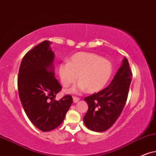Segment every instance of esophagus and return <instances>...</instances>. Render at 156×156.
<instances>
[{
    "label": "esophagus",
    "mask_w": 156,
    "mask_h": 156,
    "mask_svg": "<svg viewBox=\"0 0 156 156\" xmlns=\"http://www.w3.org/2000/svg\"><path fill=\"white\" fill-rule=\"evenodd\" d=\"M73 102H75V103H77V102H78L80 100V98L77 97V96H73Z\"/></svg>",
    "instance_id": "obj_1"
}]
</instances>
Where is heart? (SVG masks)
Instances as JSON below:
<instances>
[{"instance_id":"obj_1","label":"heart","mask_w":156,"mask_h":156,"mask_svg":"<svg viewBox=\"0 0 156 156\" xmlns=\"http://www.w3.org/2000/svg\"><path fill=\"white\" fill-rule=\"evenodd\" d=\"M61 83L68 87L78 80L80 83L72 91L87 88L90 93L101 90L109 81L113 73L111 61L90 52H80L73 55L70 61L64 60L59 66Z\"/></svg>"}]
</instances>
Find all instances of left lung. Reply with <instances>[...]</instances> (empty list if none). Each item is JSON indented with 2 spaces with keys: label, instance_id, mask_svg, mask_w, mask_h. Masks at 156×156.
Instances as JSON below:
<instances>
[{
  "label": "left lung",
  "instance_id": "left-lung-1",
  "mask_svg": "<svg viewBox=\"0 0 156 156\" xmlns=\"http://www.w3.org/2000/svg\"><path fill=\"white\" fill-rule=\"evenodd\" d=\"M132 78L129 62L125 58L122 66L107 87L84 98L88 109L83 122L88 129L103 132L114 125L125 106Z\"/></svg>",
  "mask_w": 156,
  "mask_h": 156
}]
</instances>
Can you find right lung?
Instances as JSON below:
<instances>
[{"mask_svg":"<svg viewBox=\"0 0 156 156\" xmlns=\"http://www.w3.org/2000/svg\"><path fill=\"white\" fill-rule=\"evenodd\" d=\"M45 40L23 57L19 70L18 89L25 113L35 127L43 132L59 127L73 103L70 95L57 101L62 89L55 78L54 52Z\"/></svg>","mask_w":156,"mask_h":156,"instance_id":"right-lung-1","label":"right lung"}]
</instances>
